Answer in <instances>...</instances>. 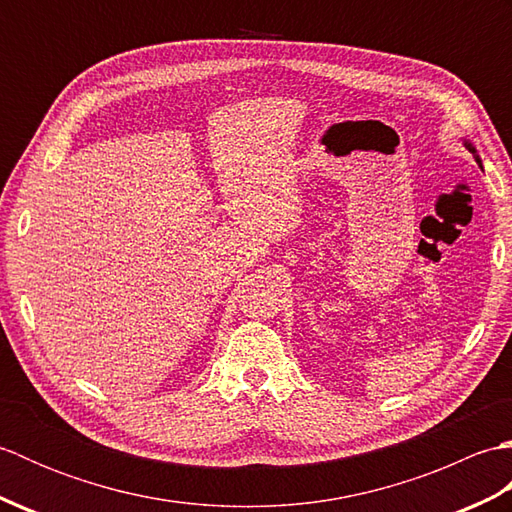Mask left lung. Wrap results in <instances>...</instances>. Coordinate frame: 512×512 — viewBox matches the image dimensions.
I'll return each mask as SVG.
<instances>
[{
    "instance_id": "left-lung-1",
    "label": "left lung",
    "mask_w": 512,
    "mask_h": 512,
    "mask_svg": "<svg viewBox=\"0 0 512 512\" xmlns=\"http://www.w3.org/2000/svg\"><path fill=\"white\" fill-rule=\"evenodd\" d=\"M462 143H464V147L466 149H469L471 151V154H473V158H475V162H477V165H480V169H482V158H480V154H477V149H475V145L471 143V140H462Z\"/></svg>"
}]
</instances>
